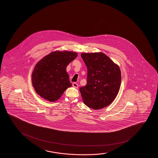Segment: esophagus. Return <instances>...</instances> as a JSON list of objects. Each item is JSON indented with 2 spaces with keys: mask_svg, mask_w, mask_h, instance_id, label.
I'll return each instance as SVG.
<instances>
[{
  "mask_svg": "<svg viewBox=\"0 0 158 158\" xmlns=\"http://www.w3.org/2000/svg\"><path fill=\"white\" fill-rule=\"evenodd\" d=\"M72 85L73 86H74V87L75 88H76V89H77V88L78 86V84L76 83H75V82L73 83Z\"/></svg>",
  "mask_w": 158,
  "mask_h": 158,
  "instance_id": "esophagus-1",
  "label": "esophagus"
}]
</instances>
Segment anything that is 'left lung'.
<instances>
[{"instance_id":"1","label":"left lung","mask_w":158,"mask_h":158,"mask_svg":"<svg viewBox=\"0 0 158 158\" xmlns=\"http://www.w3.org/2000/svg\"><path fill=\"white\" fill-rule=\"evenodd\" d=\"M81 57L87 69V84L80 88L84 103L94 110L106 107L120 90V67L102 52L83 53Z\"/></svg>"}]
</instances>
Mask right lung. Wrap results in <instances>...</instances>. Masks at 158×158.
Segmentation results:
<instances>
[{"mask_svg": "<svg viewBox=\"0 0 158 158\" xmlns=\"http://www.w3.org/2000/svg\"><path fill=\"white\" fill-rule=\"evenodd\" d=\"M77 56L76 52L56 51L44 57L36 64L31 74L36 92L51 102L58 100L72 86L66 67Z\"/></svg>", "mask_w": 158, "mask_h": 158, "instance_id": "1", "label": "right lung"}]
</instances>
